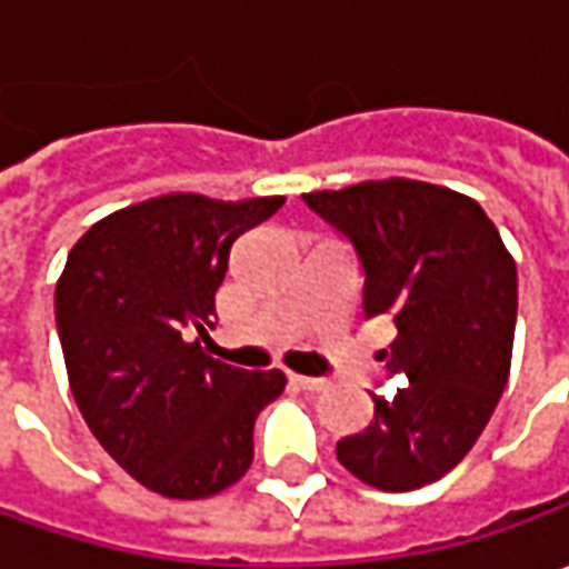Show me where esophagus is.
I'll return each mask as SVG.
<instances>
[{
	"instance_id": "1",
	"label": "esophagus",
	"mask_w": 569,
	"mask_h": 569,
	"mask_svg": "<svg viewBox=\"0 0 569 569\" xmlns=\"http://www.w3.org/2000/svg\"><path fill=\"white\" fill-rule=\"evenodd\" d=\"M291 382L303 392H322L329 386V380H322V377H303V373H291Z\"/></svg>"
}]
</instances>
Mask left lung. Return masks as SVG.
Here are the masks:
<instances>
[{
  "mask_svg": "<svg viewBox=\"0 0 569 569\" xmlns=\"http://www.w3.org/2000/svg\"><path fill=\"white\" fill-rule=\"evenodd\" d=\"M361 256L363 313L389 317L392 399L336 456L363 485L415 491L452 471L491 421L510 380L516 262L475 199L389 177L303 196Z\"/></svg>",
  "mask_w": 569,
  "mask_h": 569,
  "instance_id": "obj_1",
  "label": "left lung"
}]
</instances>
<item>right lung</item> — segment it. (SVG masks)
I'll list each match as a JSON object with an SVG mask.
<instances>
[{"mask_svg": "<svg viewBox=\"0 0 569 569\" xmlns=\"http://www.w3.org/2000/svg\"><path fill=\"white\" fill-rule=\"evenodd\" d=\"M281 206L167 192L100 218L69 250L56 281L69 386L100 447L148 491L202 500L252 466L256 415L288 380L214 361L202 339L233 240Z\"/></svg>", "mask_w": 569, "mask_h": 569, "instance_id": "1", "label": "right lung"}]
</instances>
